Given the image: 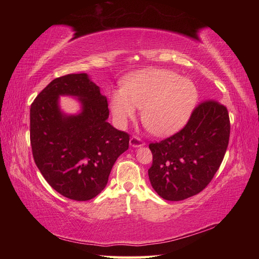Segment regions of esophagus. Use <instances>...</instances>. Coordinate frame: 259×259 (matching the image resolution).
Segmentation results:
<instances>
[{
  "instance_id": "34e87169",
  "label": "esophagus",
  "mask_w": 259,
  "mask_h": 259,
  "mask_svg": "<svg viewBox=\"0 0 259 259\" xmlns=\"http://www.w3.org/2000/svg\"><path fill=\"white\" fill-rule=\"evenodd\" d=\"M145 145V142L142 141L139 137H137V136H133L130 138V146H133V147H141V146H144Z\"/></svg>"
}]
</instances>
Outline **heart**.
<instances>
[{
	"label": "heart",
	"mask_w": 259,
	"mask_h": 259,
	"mask_svg": "<svg viewBox=\"0 0 259 259\" xmlns=\"http://www.w3.org/2000/svg\"><path fill=\"white\" fill-rule=\"evenodd\" d=\"M198 99L196 85L170 71L151 69L131 76L115 90L110 104L115 122L124 126L142 109L141 120L151 134L176 133L189 118Z\"/></svg>",
	"instance_id": "obj_1"
}]
</instances>
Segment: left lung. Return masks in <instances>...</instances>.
Masks as SVG:
<instances>
[{
    "instance_id": "left-lung-1",
    "label": "left lung",
    "mask_w": 259,
    "mask_h": 259,
    "mask_svg": "<svg viewBox=\"0 0 259 259\" xmlns=\"http://www.w3.org/2000/svg\"><path fill=\"white\" fill-rule=\"evenodd\" d=\"M229 135V114L224 104L214 100L198 104L183 129L149 145L152 188L170 201L199 194L221 167Z\"/></svg>"
}]
</instances>
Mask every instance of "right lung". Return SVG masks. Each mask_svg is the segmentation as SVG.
<instances>
[{"instance_id":"add662e5","label":"right lung","mask_w":259,"mask_h":259,"mask_svg":"<svg viewBox=\"0 0 259 259\" xmlns=\"http://www.w3.org/2000/svg\"><path fill=\"white\" fill-rule=\"evenodd\" d=\"M60 95L78 98L79 115L67 116L58 108ZM107 98L87 73L52 80L30 109V140L36 167L59 194L85 201L107 186L118 157L129 148V135L107 119Z\"/></svg>"}]
</instances>
